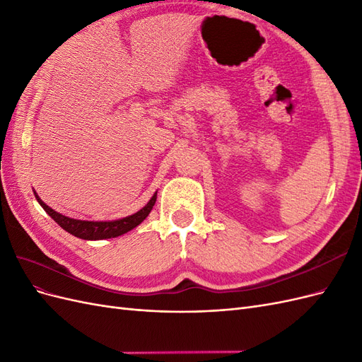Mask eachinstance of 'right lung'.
Here are the masks:
<instances>
[{"label": "right lung", "mask_w": 362, "mask_h": 362, "mask_svg": "<svg viewBox=\"0 0 362 362\" xmlns=\"http://www.w3.org/2000/svg\"><path fill=\"white\" fill-rule=\"evenodd\" d=\"M36 199L37 202L42 205L43 210H45L54 221H56L64 231H68L69 234L83 238V240H104V238H115L122 235L131 229L136 228L137 225H140L145 218L149 216L152 206H154L156 201H157V193H154V196L149 199V202L141 208L140 211L131 214L128 217L124 218H117V221H110V222H90V221H78V218H71L63 216L57 211H54L51 206H48L45 202H43L37 193Z\"/></svg>", "instance_id": "obj_1"}]
</instances>
